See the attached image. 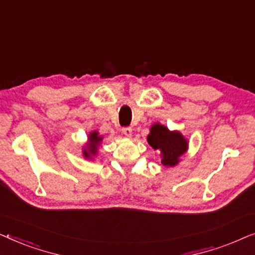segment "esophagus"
<instances>
[{
  "mask_svg": "<svg viewBox=\"0 0 255 255\" xmlns=\"http://www.w3.org/2000/svg\"><path fill=\"white\" fill-rule=\"evenodd\" d=\"M122 132H123L124 135H127V137H131L132 128L130 127H125V128H122Z\"/></svg>",
  "mask_w": 255,
  "mask_h": 255,
  "instance_id": "esophagus-1",
  "label": "esophagus"
}]
</instances>
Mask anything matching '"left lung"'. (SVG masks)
<instances>
[{
  "label": "left lung",
  "instance_id": "left-lung-1",
  "mask_svg": "<svg viewBox=\"0 0 255 255\" xmlns=\"http://www.w3.org/2000/svg\"><path fill=\"white\" fill-rule=\"evenodd\" d=\"M147 141L153 148L161 152V162L165 166L176 165L180 155L187 151L188 146L187 140L180 132H170L160 124H154L151 128Z\"/></svg>",
  "mask_w": 255,
  "mask_h": 255
}]
</instances>
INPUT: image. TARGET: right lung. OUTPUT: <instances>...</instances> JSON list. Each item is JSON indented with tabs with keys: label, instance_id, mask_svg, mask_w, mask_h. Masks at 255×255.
<instances>
[{
	"label": "right lung",
	"instance_id": "1",
	"mask_svg": "<svg viewBox=\"0 0 255 255\" xmlns=\"http://www.w3.org/2000/svg\"><path fill=\"white\" fill-rule=\"evenodd\" d=\"M101 140V138H99V137H97V133H96V132H94V133H92V134H90V144H92V145H90V152H92L93 153V154H95V151H96V145L97 144H99V141ZM85 155L87 156V155H88V153H87V152H85Z\"/></svg>",
	"mask_w": 255,
	"mask_h": 255
}]
</instances>
